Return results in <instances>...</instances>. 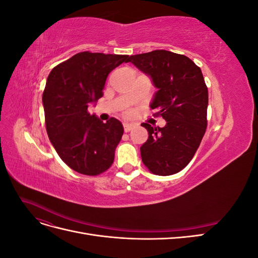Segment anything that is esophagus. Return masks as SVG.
Here are the masks:
<instances>
[{"mask_svg":"<svg viewBox=\"0 0 258 258\" xmlns=\"http://www.w3.org/2000/svg\"><path fill=\"white\" fill-rule=\"evenodd\" d=\"M134 127H135V126H134V124H132V123H128V122H124V123H123V130L126 131V132H129Z\"/></svg>","mask_w":258,"mask_h":258,"instance_id":"obj_1","label":"esophagus"}]
</instances>
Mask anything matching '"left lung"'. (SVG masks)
<instances>
[{"label": "left lung", "instance_id": "obj_1", "mask_svg": "<svg viewBox=\"0 0 258 258\" xmlns=\"http://www.w3.org/2000/svg\"><path fill=\"white\" fill-rule=\"evenodd\" d=\"M128 62L151 77L157 88L151 102L166 120L165 127L141 126L148 131L141 157L152 173L171 175L192 159L207 129L208 88L199 67L188 57L168 50L130 56Z\"/></svg>", "mask_w": 258, "mask_h": 258}]
</instances>
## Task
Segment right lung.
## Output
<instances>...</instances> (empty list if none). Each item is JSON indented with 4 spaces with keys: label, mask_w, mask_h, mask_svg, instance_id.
Wrapping results in <instances>:
<instances>
[{
    "label": "right lung",
    "mask_w": 258,
    "mask_h": 258,
    "mask_svg": "<svg viewBox=\"0 0 258 258\" xmlns=\"http://www.w3.org/2000/svg\"><path fill=\"white\" fill-rule=\"evenodd\" d=\"M127 54L84 51L54 67L43 92L46 130L54 150L67 165L85 175H98L112 166L123 134L122 123L106 122L88 113L103 96L107 75Z\"/></svg>",
    "instance_id": "obj_1"
}]
</instances>
